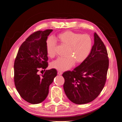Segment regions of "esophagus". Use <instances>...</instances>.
Wrapping results in <instances>:
<instances>
[{"label":"esophagus","instance_id":"34e87169","mask_svg":"<svg viewBox=\"0 0 122 122\" xmlns=\"http://www.w3.org/2000/svg\"><path fill=\"white\" fill-rule=\"evenodd\" d=\"M62 72L61 71H58L57 72V74H58V75H62Z\"/></svg>","mask_w":122,"mask_h":122}]
</instances>
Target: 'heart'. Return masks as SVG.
Here are the masks:
<instances>
[{
    "mask_svg": "<svg viewBox=\"0 0 122 122\" xmlns=\"http://www.w3.org/2000/svg\"><path fill=\"white\" fill-rule=\"evenodd\" d=\"M55 40L61 45L66 47L65 56L57 58L51 64V67L61 71H66L74 65L83 62L89 55L92 48V40L87 34L66 31L57 36ZM46 51L50 57L56 54V43L53 39L47 41Z\"/></svg>",
    "mask_w": 122,
    "mask_h": 122,
    "instance_id": "obj_1",
    "label": "heart"
}]
</instances>
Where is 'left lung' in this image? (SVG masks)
<instances>
[{"mask_svg": "<svg viewBox=\"0 0 122 122\" xmlns=\"http://www.w3.org/2000/svg\"><path fill=\"white\" fill-rule=\"evenodd\" d=\"M87 58L72 71L62 74L64 89L70 101L76 104L92 102L104 86L109 66L107 49L96 33Z\"/></svg>", "mask_w": 122, "mask_h": 122, "instance_id": "1", "label": "left lung"}]
</instances>
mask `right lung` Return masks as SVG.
Here are the masks:
<instances>
[{"instance_id":"1","label":"right lung","mask_w":122,"mask_h":122,"mask_svg":"<svg viewBox=\"0 0 122 122\" xmlns=\"http://www.w3.org/2000/svg\"><path fill=\"white\" fill-rule=\"evenodd\" d=\"M52 31L40 30L29 36L22 44L15 61V85L20 96L31 104L45 100L49 86L57 75L55 69L46 70L41 76L38 73L39 69L48 67L46 44L48 36Z\"/></svg>"}]
</instances>
